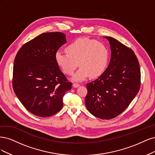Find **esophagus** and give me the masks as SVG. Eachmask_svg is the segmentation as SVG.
Segmentation results:
<instances>
[{
  "label": "esophagus",
  "mask_w": 155,
  "mask_h": 155,
  "mask_svg": "<svg viewBox=\"0 0 155 155\" xmlns=\"http://www.w3.org/2000/svg\"><path fill=\"white\" fill-rule=\"evenodd\" d=\"M73 86L74 87H78L79 86H80V84H77V83H74L73 84Z\"/></svg>",
  "instance_id": "esophagus-1"
}]
</instances>
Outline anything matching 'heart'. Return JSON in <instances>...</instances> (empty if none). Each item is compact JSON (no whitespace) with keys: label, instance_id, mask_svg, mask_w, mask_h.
I'll return each instance as SVG.
<instances>
[{"label":"heart","instance_id":"obj_1","mask_svg":"<svg viewBox=\"0 0 155 155\" xmlns=\"http://www.w3.org/2000/svg\"><path fill=\"white\" fill-rule=\"evenodd\" d=\"M66 53L57 52L55 59L62 71L71 74L78 66L81 67L74 74V81H84L87 77L96 78L106 70L109 61V50L101 42L88 38H78L66 48Z\"/></svg>","mask_w":155,"mask_h":155}]
</instances>
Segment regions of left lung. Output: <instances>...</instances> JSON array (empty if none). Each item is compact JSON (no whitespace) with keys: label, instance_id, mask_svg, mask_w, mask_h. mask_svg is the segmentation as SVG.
I'll list each match as a JSON object with an SVG mask.
<instances>
[{"label":"left lung","instance_id":"obj_1","mask_svg":"<svg viewBox=\"0 0 155 155\" xmlns=\"http://www.w3.org/2000/svg\"><path fill=\"white\" fill-rule=\"evenodd\" d=\"M110 44L111 57L107 68L97 79L86 84L85 104L93 115L109 120L126 109L140 87V69L131 48L115 38L105 37Z\"/></svg>","mask_w":155,"mask_h":155}]
</instances>
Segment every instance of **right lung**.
Returning <instances> with one entry per match:
<instances>
[{"mask_svg": "<svg viewBox=\"0 0 155 155\" xmlns=\"http://www.w3.org/2000/svg\"><path fill=\"white\" fill-rule=\"evenodd\" d=\"M61 32L44 33L26 42L14 61L13 88L23 106L33 114L48 117L63 106V97L71 89L55 59L66 44Z\"/></svg>", "mask_w": 155, "mask_h": 155, "instance_id": "right-lung-1", "label": "right lung"}]
</instances>
